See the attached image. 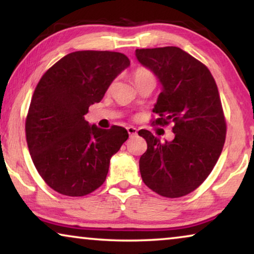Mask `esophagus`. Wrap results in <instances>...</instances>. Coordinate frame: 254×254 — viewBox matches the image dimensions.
<instances>
[{
    "mask_svg": "<svg viewBox=\"0 0 254 254\" xmlns=\"http://www.w3.org/2000/svg\"><path fill=\"white\" fill-rule=\"evenodd\" d=\"M127 131H128V134H129V136L131 137V136H135V135L137 134V129L135 127H133V126H129V127H127Z\"/></svg>",
    "mask_w": 254,
    "mask_h": 254,
    "instance_id": "34e87169",
    "label": "esophagus"
}]
</instances>
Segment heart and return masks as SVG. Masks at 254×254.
<instances>
[{
  "instance_id": "obj_1",
  "label": "heart",
  "mask_w": 254,
  "mask_h": 254,
  "mask_svg": "<svg viewBox=\"0 0 254 254\" xmlns=\"http://www.w3.org/2000/svg\"><path fill=\"white\" fill-rule=\"evenodd\" d=\"M133 81L135 85L140 84L142 82L145 81H155V76L152 74L151 70H149L147 68H137L136 70L133 72Z\"/></svg>"
}]
</instances>
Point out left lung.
<instances>
[{
  "label": "left lung",
  "instance_id": "left-lung-1",
  "mask_svg": "<svg viewBox=\"0 0 254 254\" xmlns=\"http://www.w3.org/2000/svg\"><path fill=\"white\" fill-rule=\"evenodd\" d=\"M137 60L151 69L163 85L152 121L173 124L175 138L161 142L141 129L147 151L140 172L149 189L165 197H180L196 190L213 171L227 135V123L216 82L206 65L179 47L142 48Z\"/></svg>",
  "mask_w": 254,
  "mask_h": 254
}]
</instances>
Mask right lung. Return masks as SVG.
<instances>
[{
  "label": "right lung",
  "instance_id": "right-lung-1",
  "mask_svg": "<svg viewBox=\"0 0 254 254\" xmlns=\"http://www.w3.org/2000/svg\"><path fill=\"white\" fill-rule=\"evenodd\" d=\"M130 64L123 53L77 51L43 75L25 120L32 162L55 192L83 196L105 182L110 159L128 138L124 127L102 129L84 116L99 103L114 78Z\"/></svg>",
  "mask_w": 254,
  "mask_h": 254
}]
</instances>
